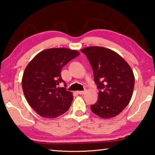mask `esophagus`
I'll use <instances>...</instances> for the list:
<instances>
[{"mask_svg": "<svg viewBox=\"0 0 155 155\" xmlns=\"http://www.w3.org/2000/svg\"><path fill=\"white\" fill-rule=\"evenodd\" d=\"M85 92V91H77V93L78 94H80V95H81V94H83Z\"/></svg>", "mask_w": 155, "mask_h": 155, "instance_id": "obj_1", "label": "esophagus"}]
</instances>
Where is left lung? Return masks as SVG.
<instances>
[{"mask_svg":"<svg viewBox=\"0 0 155 155\" xmlns=\"http://www.w3.org/2000/svg\"><path fill=\"white\" fill-rule=\"evenodd\" d=\"M81 51L90 63L99 90L98 101L90 106L91 111L102 118L116 116L132 97L135 85L132 69L121 56L110 49L90 46Z\"/></svg>","mask_w":155,"mask_h":155,"instance_id":"left-lung-1","label":"left lung"}]
</instances>
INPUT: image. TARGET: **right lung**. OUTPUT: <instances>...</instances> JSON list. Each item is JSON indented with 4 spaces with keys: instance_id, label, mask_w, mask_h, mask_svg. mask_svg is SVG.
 Returning <instances> with one entry per match:
<instances>
[{
    "instance_id": "1",
    "label": "right lung",
    "mask_w": 155,
    "mask_h": 155,
    "mask_svg": "<svg viewBox=\"0 0 155 155\" xmlns=\"http://www.w3.org/2000/svg\"><path fill=\"white\" fill-rule=\"evenodd\" d=\"M79 55L77 51L65 48L46 49L29 62L22 80L23 92L28 103L41 117L54 118L69 109L72 93L65 89L61 69ZM65 88H59L60 83Z\"/></svg>"
}]
</instances>
